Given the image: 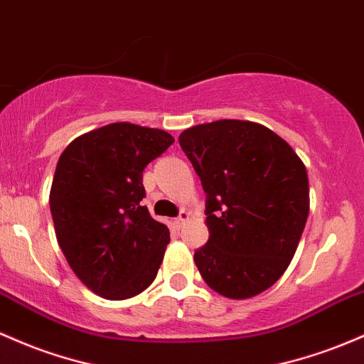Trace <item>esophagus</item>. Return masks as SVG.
<instances>
[{"mask_svg":"<svg viewBox=\"0 0 364 364\" xmlns=\"http://www.w3.org/2000/svg\"><path fill=\"white\" fill-rule=\"evenodd\" d=\"M188 219H190V213H186V210H181V214H179L178 218H176L174 223H176V226L181 228L186 221H188Z\"/></svg>","mask_w":364,"mask_h":364,"instance_id":"obj_1","label":"esophagus"}]
</instances>
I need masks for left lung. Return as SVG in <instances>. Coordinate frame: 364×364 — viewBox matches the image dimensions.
<instances>
[{
    "instance_id": "left-lung-1",
    "label": "left lung",
    "mask_w": 364,
    "mask_h": 364,
    "mask_svg": "<svg viewBox=\"0 0 364 364\" xmlns=\"http://www.w3.org/2000/svg\"><path fill=\"white\" fill-rule=\"evenodd\" d=\"M179 145L207 193L209 242L193 255L203 282L228 299H249L282 278L307 214L309 181L292 146L262 124H198Z\"/></svg>"
}]
</instances>
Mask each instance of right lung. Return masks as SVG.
<instances>
[{
    "label": "right lung",
    "mask_w": 364,
    "mask_h": 364,
    "mask_svg": "<svg viewBox=\"0 0 364 364\" xmlns=\"http://www.w3.org/2000/svg\"><path fill=\"white\" fill-rule=\"evenodd\" d=\"M173 143L167 131L114 122L60 155L50 190L55 235L75 277L100 297H134L157 277L171 238L141 205L143 171Z\"/></svg>",
    "instance_id": "add662e5"
}]
</instances>
